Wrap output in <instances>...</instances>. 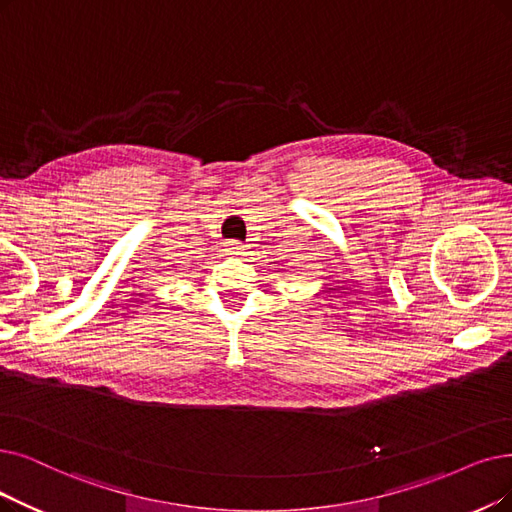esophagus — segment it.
I'll return each mask as SVG.
<instances>
[{"mask_svg": "<svg viewBox=\"0 0 512 512\" xmlns=\"http://www.w3.org/2000/svg\"><path fill=\"white\" fill-rule=\"evenodd\" d=\"M224 252L231 254V256H243L245 248L239 241H227V245H224Z\"/></svg>", "mask_w": 512, "mask_h": 512, "instance_id": "34e87169", "label": "esophagus"}]
</instances>
